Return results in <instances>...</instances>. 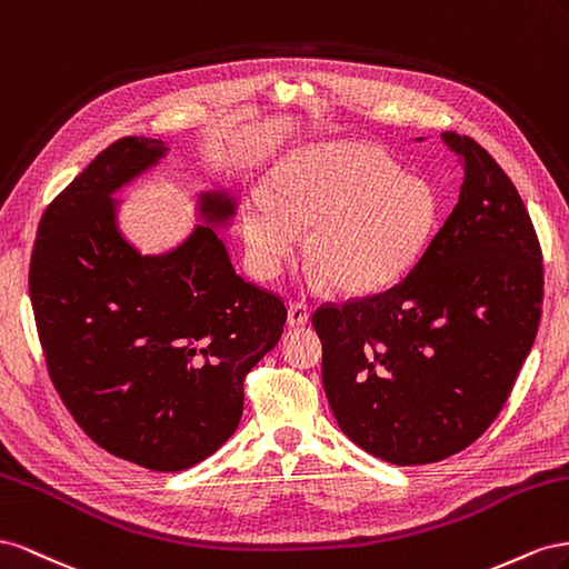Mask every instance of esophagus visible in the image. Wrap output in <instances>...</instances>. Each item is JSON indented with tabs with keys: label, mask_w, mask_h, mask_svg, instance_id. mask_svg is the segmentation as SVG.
<instances>
[{
	"label": "esophagus",
	"mask_w": 569,
	"mask_h": 569,
	"mask_svg": "<svg viewBox=\"0 0 569 569\" xmlns=\"http://www.w3.org/2000/svg\"><path fill=\"white\" fill-rule=\"evenodd\" d=\"M310 321V307L305 302H290L288 305V323L290 327H305Z\"/></svg>",
	"instance_id": "34e87169"
}]
</instances>
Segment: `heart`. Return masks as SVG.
<instances>
[{
	"mask_svg": "<svg viewBox=\"0 0 569 569\" xmlns=\"http://www.w3.org/2000/svg\"><path fill=\"white\" fill-rule=\"evenodd\" d=\"M438 194L421 176L400 173L375 144L321 142L286 154L269 176V192L242 202V233L252 269L273 279L300 250L336 288L369 293L408 271L438 221Z\"/></svg>",
	"mask_w": 569,
	"mask_h": 569,
	"instance_id": "heart-1",
	"label": "heart"
}]
</instances>
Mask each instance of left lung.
<instances>
[{
	"mask_svg": "<svg viewBox=\"0 0 569 569\" xmlns=\"http://www.w3.org/2000/svg\"><path fill=\"white\" fill-rule=\"evenodd\" d=\"M460 200L402 281L312 315L343 433L393 465L472 446L510 398L539 331L543 254L527 207L472 138Z\"/></svg>",
	"mask_w": 569,
	"mask_h": 569,
	"instance_id": "obj_1",
	"label": "left lung"
}]
</instances>
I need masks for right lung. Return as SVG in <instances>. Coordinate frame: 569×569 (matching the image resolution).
I'll use <instances>...</instances> for the list:
<instances>
[{
  "instance_id": "1",
  "label": "right lung",
  "mask_w": 569,
  "mask_h": 569,
  "mask_svg": "<svg viewBox=\"0 0 569 569\" xmlns=\"http://www.w3.org/2000/svg\"><path fill=\"white\" fill-rule=\"evenodd\" d=\"M167 152L128 136L47 204L28 288L47 371L92 441L154 472H181L229 438L242 381L279 343L283 300L236 273L209 226L181 248L142 257L113 219L111 192ZM207 221L233 202L204 194Z\"/></svg>"
}]
</instances>
